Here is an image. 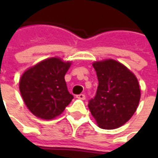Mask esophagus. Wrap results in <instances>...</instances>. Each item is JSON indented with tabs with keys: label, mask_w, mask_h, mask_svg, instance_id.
I'll return each mask as SVG.
<instances>
[{
	"label": "esophagus",
	"mask_w": 158,
	"mask_h": 158,
	"mask_svg": "<svg viewBox=\"0 0 158 158\" xmlns=\"http://www.w3.org/2000/svg\"><path fill=\"white\" fill-rule=\"evenodd\" d=\"M76 98H79V99H82V100H84L85 99V95L84 94H79L76 96Z\"/></svg>",
	"instance_id": "esophagus-1"
}]
</instances>
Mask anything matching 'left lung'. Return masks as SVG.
I'll return each mask as SVG.
<instances>
[{"label":"left lung","mask_w":158,"mask_h":158,"mask_svg":"<svg viewBox=\"0 0 158 158\" xmlns=\"http://www.w3.org/2000/svg\"><path fill=\"white\" fill-rule=\"evenodd\" d=\"M98 86L89 101V109L98 127L114 129L128 121L135 112L141 90L135 76L114 60L93 63Z\"/></svg>","instance_id":"8db88e82"}]
</instances>
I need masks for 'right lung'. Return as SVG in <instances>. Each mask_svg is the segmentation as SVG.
Returning <instances> with one entry per match:
<instances>
[{
  "label": "right lung",
  "mask_w": 158,
  "mask_h": 158,
  "mask_svg": "<svg viewBox=\"0 0 158 158\" xmlns=\"http://www.w3.org/2000/svg\"><path fill=\"white\" fill-rule=\"evenodd\" d=\"M70 64L50 58L23 73L19 82L20 92L35 116L52 119L63 112L74 98L64 78Z\"/></svg>",
  "instance_id": "1"
}]
</instances>
